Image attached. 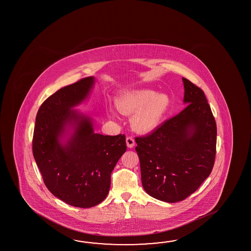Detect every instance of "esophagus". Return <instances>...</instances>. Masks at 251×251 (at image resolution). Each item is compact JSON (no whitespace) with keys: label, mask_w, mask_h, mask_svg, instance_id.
Listing matches in <instances>:
<instances>
[{"label":"esophagus","mask_w":251,"mask_h":251,"mask_svg":"<svg viewBox=\"0 0 251 251\" xmlns=\"http://www.w3.org/2000/svg\"><path fill=\"white\" fill-rule=\"evenodd\" d=\"M126 141V145H127L128 148H133L134 146V139L132 136H128Z\"/></svg>","instance_id":"esophagus-1"}]
</instances>
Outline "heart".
I'll list each match as a JSON object with an SVG mask.
<instances>
[{
	"label": "heart",
	"instance_id": "heart-1",
	"mask_svg": "<svg viewBox=\"0 0 251 251\" xmlns=\"http://www.w3.org/2000/svg\"><path fill=\"white\" fill-rule=\"evenodd\" d=\"M116 107L126 115L133 114L131 123L139 132H149L160 125L170 105L165 94L151 90H135L124 92L116 99Z\"/></svg>",
	"mask_w": 251,
	"mask_h": 251
}]
</instances>
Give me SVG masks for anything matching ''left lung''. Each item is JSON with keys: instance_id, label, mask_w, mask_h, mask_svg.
Wrapping results in <instances>:
<instances>
[{"instance_id": "obj_1", "label": "left lung", "mask_w": 251, "mask_h": 251, "mask_svg": "<svg viewBox=\"0 0 251 251\" xmlns=\"http://www.w3.org/2000/svg\"><path fill=\"white\" fill-rule=\"evenodd\" d=\"M182 80L186 108L152 133L135 138L144 190L167 203L195 192L211 174L216 155L217 128L204 92Z\"/></svg>"}]
</instances>
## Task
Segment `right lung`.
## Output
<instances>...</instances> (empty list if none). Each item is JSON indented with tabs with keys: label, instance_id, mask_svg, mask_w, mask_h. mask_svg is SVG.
I'll list each match as a JSON object with an SVG mask.
<instances>
[{
	"label": "right lung",
	"instance_id": "1",
	"mask_svg": "<svg viewBox=\"0 0 251 251\" xmlns=\"http://www.w3.org/2000/svg\"><path fill=\"white\" fill-rule=\"evenodd\" d=\"M93 83V77H86L48 97L38 109L33 133V156L46 187L80 208L107 198L111 173L126 151L125 134L95 133L91 118L72 109L85 100ZM68 123L74 125L75 132L63 146L59 137Z\"/></svg>",
	"mask_w": 251,
	"mask_h": 251
}]
</instances>
